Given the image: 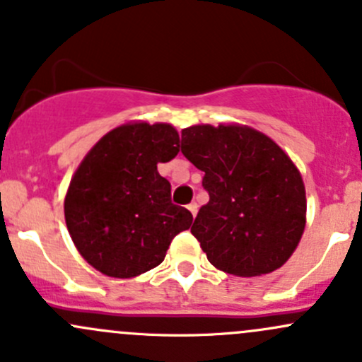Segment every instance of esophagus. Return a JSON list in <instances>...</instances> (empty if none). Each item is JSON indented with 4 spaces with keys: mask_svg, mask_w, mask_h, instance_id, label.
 <instances>
[{
    "mask_svg": "<svg viewBox=\"0 0 362 362\" xmlns=\"http://www.w3.org/2000/svg\"><path fill=\"white\" fill-rule=\"evenodd\" d=\"M187 210L191 211V214H192V217H196V214H198V204H196V203H191V204H187Z\"/></svg>",
    "mask_w": 362,
    "mask_h": 362,
    "instance_id": "34e87169",
    "label": "esophagus"
}]
</instances>
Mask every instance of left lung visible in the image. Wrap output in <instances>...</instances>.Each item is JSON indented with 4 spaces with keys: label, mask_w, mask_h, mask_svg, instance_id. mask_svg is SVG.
I'll use <instances>...</instances> for the list:
<instances>
[{
    "label": "left lung",
    "mask_w": 362,
    "mask_h": 362,
    "mask_svg": "<svg viewBox=\"0 0 362 362\" xmlns=\"http://www.w3.org/2000/svg\"><path fill=\"white\" fill-rule=\"evenodd\" d=\"M182 154L203 171L210 196L191 228L208 261L236 276L286 264L306 224L305 184L293 159L243 124L185 127Z\"/></svg>",
    "instance_id": "8db88e82"
}]
</instances>
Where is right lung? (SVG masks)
Segmentation results:
<instances>
[{"label":"right lung","mask_w":362,"mask_h":362,"mask_svg":"<svg viewBox=\"0 0 362 362\" xmlns=\"http://www.w3.org/2000/svg\"><path fill=\"white\" fill-rule=\"evenodd\" d=\"M171 124L131 120L108 131L73 173L64 218L76 250L113 279H133L166 257L171 240L191 228L192 214L171 203L158 171L178 154Z\"/></svg>","instance_id":"add662e5"}]
</instances>
